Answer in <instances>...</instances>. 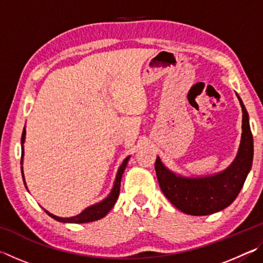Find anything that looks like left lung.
Returning a JSON list of instances; mask_svg holds the SVG:
<instances>
[{"label":"left lung","instance_id":"obj_1","mask_svg":"<svg viewBox=\"0 0 263 263\" xmlns=\"http://www.w3.org/2000/svg\"><path fill=\"white\" fill-rule=\"evenodd\" d=\"M242 110V132L238 153L224 171L206 176H184L166 167L160 157L155 172L163 195L180 211L191 216H208L228 208L237 198L253 162V136L249 116L237 94Z\"/></svg>","mask_w":263,"mask_h":263}]
</instances>
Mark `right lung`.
<instances>
[{
  "instance_id": "1",
  "label": "right lung",
  "mask_w": 263,
  "mask_h": 263,
  "mask_svg": "<svg viewBox=\"0 0 263 263\" xmlns=\"http://www.w3.org/2000/svg\"><path fill=\"white\" fill-rule=\"evenodd\" d=\"M25 135H26V131H25V126H24L23 133H22V139H21V146H22V159H21L22 167H21V171H22V176H23V181H24L25 188L28 189V186H26L25 179H24V173H23V158H24ZM130 157H131V155H128V157H126L125 159H124V161L122 162V164L118 168L117 174H116V179H115L112 188H111L110 194L106 196L104 199H102L101 202L92 204V205L84 209V210L82 212H80L79 215L73 216V217H66V218H64V217L55 216V215H53V213L45 210V209H44V211H45L51 218H53V219H55V220L60 221V222H70V224H83V222L95 221V220L101 219V218L105 217L106 213H108L111 210V209L114 208L115 203L117 202L118 196H119V189H121L122 176H123L124 171H125V168L127 166V162H128V160H130Z\"/></svg>"
}]
</instances>
